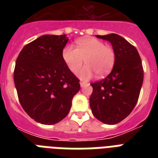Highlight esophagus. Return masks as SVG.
<instances>
[{
	"instance_id": "esophagus-1",
	"label": "esophagus",
	"mask_w": 158,
	"mask_h": 158,
	"mask_svg": "<svg viewBox=\"0 0 158 158\" xmlns=\"http://www.w3.org/2000/svg\"><path fill=\"white\" fill-rule=\"evenodd\" d=\"M85 85H87L86 83H84V82H80V86H81L82 88L85 86Z\"/></svg>"
}]
</instances>
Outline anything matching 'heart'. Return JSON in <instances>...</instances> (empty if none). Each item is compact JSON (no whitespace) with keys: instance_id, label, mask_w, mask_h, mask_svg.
Segmentation results:
<instances>
[{"instance_id":"b5f03b06","label":"heart","mask_w":158,"mask_h":158,"mask_svg":"<svg viewBox=\"0 0 158 158\" xmlns=\"http://www.w3.org/2000/svg\"><path fill=\"white\" fill-rule=\"evenodd\" d=\"M76 49L72 46H65L62 50V59L72 73H77L84 64H87L79 71V77L88 80L96 73L99 78L107 75L115 61V51L110 46L97 38L88 37L75 42Z\"/></svg>"}]
</instances>
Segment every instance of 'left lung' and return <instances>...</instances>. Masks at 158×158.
<instances>
[{"label":"left lung","mask_w":158,"mask_h":158,"mask_svg":"<svg viewBox=\"0 0 158 158\" xmlns=\"http://www.w3.org/2000/svg\"><path fill=\"white\" fill-rule=\"evenodd\" d=\"M110 42L115 53L113 69L105 79L91 84L89 98L92 112L98 120L115 125L135 108L143 81V69L137 49L121 36L97 35Z\"/></svg>","instance_id":"left-lung-1"}]
</instances>
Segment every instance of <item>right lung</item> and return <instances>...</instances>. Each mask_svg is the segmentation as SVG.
Segmentation results:
<instances>
[{
  "instance_id": "1",
  "label": "right lung",
  "mask_w": 158,
  "mask_h": 158,
  "mask_svg": "<svg viewBox=\"0 0 158 158\" xmlns=\"http://www.w3.org/2000/svg\"><path fill=\"white\" fill-rule=\"evenodd\" d=\"M66 35H43L22 49L16 60L14 81L22 107L43 125L64 119L80 89L62 59Z\"/></svg>"
}]
</instances>
